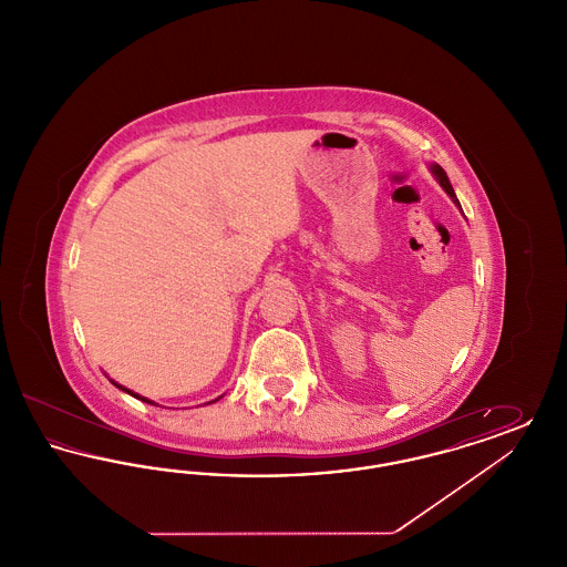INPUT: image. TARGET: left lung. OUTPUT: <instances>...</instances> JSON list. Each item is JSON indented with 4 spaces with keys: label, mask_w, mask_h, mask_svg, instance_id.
I'll return each mask as SVG.
<instances>
[{
    "label": "left lung",
    "mask_w": 567,
    "mask_h": 567,
    "mask_svg": "<svg viewBox=\"0 0 567 567\" xmlns=\"http://www.w3.org/2000/svg\"><path fill=\"white\" fill-rule=\"evenodd\" d=\"M433 174H435V178L440 181V185H442V189L446 190L453 199H455V204L458 206L457 195H455V190H453V185H451V181H449V176H446V172L440 167V165H432Z\"/></svg>",
    "instance_id": "1"
}]
</instances>
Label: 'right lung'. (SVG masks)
I'll list each match as a JSON object with an SVG mask.
<instances>
[{
    "mask_svg": "<svg viewBox=\"0 0 567 567\" xmlns=\"http://www.w3.org/2000/svg\"><path fill=\"white\" fill-rule=\"evenodd\" d=\"M114 384H116V382H114ZM116 386H118V389H123V391H127V389H125V386H121V384H116ZM127 393H130V395H134L137 400H142V402H146V404H153V402H148V400H144V398H140V395H135L132 391H127Z\"/></svg>",
    "mask_w": 567,
    "mask_h": 567,
    "instance_id": "right-lung-1",
    "label": "right lung"
}]
</instances>
